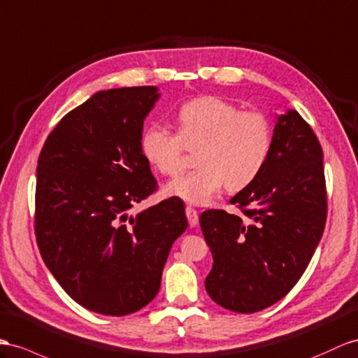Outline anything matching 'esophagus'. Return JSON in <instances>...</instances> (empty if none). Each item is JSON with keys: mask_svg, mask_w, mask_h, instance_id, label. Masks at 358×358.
Wrapping results in <instances>:
<instances>
[{"mask_svg": "<svg viewBox=\"0 0 358 358\" xmlns=\"http://www.w3.org/2000/svg\"><path fill=\"white\" fill-rule=\"evenodd\" d=\"M186 216H187V221H189L190 227H195L198 224V213L195 208L186 207Z\"/></svg>", "mask_w": 358, "mask_h": 358, "instance_id": "obj_1", "label": "esophagus"}]
</instances>
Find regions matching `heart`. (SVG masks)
Wrapping results in <instances>:
<instances>
[{
  "label": "heart",
  "mask_w": 358,
  "mask_h": 358,
  "mask_svg": "<svg viewBox=\"0 0 358 358\" xmlns=\"http://www.w3.org/2000/svg\"><path fill=\"white\" fill-rule=\"evenodd\" d=\"M178 134L151 125L142 134V152L163 176L185 166V148L196 150L198 169L169 181L164 192L189 204L206 206L227 186L242 190L260 176L272 148V125L260 112H241L228 101L201 96L182 104Z\"/></svg>",
  "instance_id": "b5f03b06"
}]
</instances>
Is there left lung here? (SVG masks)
Here are the masks:
<instances>
[{
  "instance_id": "left-lung-1",
  "label": "left lung",
  "mask_w": 358,
  "mask_h": 358,
  "mask_svg": "<svg viewBox=\"0 0 358 358\" xmlns=\"http://www.w3.org/2000/svg\"><path fill=\"white\" fill-rule=\"evenodd\" d=\"M230 203L246 219L224 210L199 216L213 255L206 290L227 310L254 313L292 290L325 228L324 154L296 110L277 115L266 166Z\"/></svg>"
}]
</instances>
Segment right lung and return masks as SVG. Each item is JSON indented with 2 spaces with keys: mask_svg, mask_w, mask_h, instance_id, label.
I'll list each match as a JSON object with an SVG mask.
<instances>
[{
  "mask_svg": "<svg viewBox=\"0 0 358 358\" xmlns=\"http://www.w3.org/2000/svg\"><path fill=\"white\" fill-rule=\"evenodd\" d=\"M159 98L157 86L96 92L62 117L38 160L41 255L63 290L99 315L150 304L172 243L187 228L177 196L130 215L157 186L142 131Z\"/></svg>",
  "mask_w": 358,
  "mask_h": 358,
  "instance_id": "obj_1",
  "label": "right lung"
}]
</instances>
